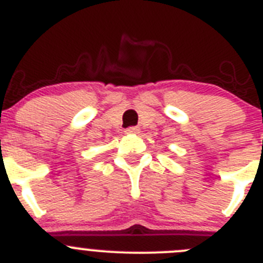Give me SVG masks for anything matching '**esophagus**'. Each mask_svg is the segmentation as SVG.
Returning <instances> with one entry per match:
<instances>
[{"label":"esophagus","mask_w":263,"mask_h":263,"mask_svg":"<svg viewBox=\"0 0 263 263\" xmlns=\"http://www.w3.org/2000/svg\"><path fill=\"white\" fill-rule=\"evenodd\" d=\"M139 131H140V129H139V127H129V128L126 129V134L127 135H136V134H139Z\"/></svg>","instance_id":"obj_1"}]
</instances>
